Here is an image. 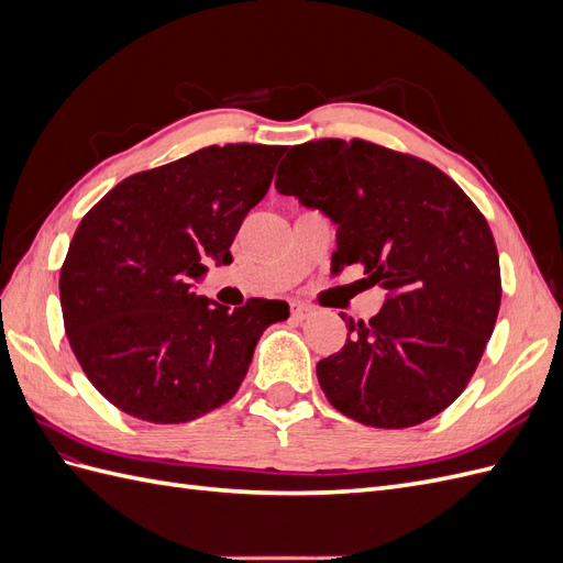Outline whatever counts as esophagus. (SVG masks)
<instances>
[{"instance_id":"1","label":"esophagus","mask_w":563,"mask_h":563,"mask_svg":"<svg viewBox=\"0 0 563 563\" xmlns=\"http://www.w3.org/2000/svg\"><path fill=\"white\" fill-rule=\"evenodd\" d=\"M291 317H294L296 321H305V319H310V317H312V308H310V305L294 302V305H291Z\"/></svg>"}]
</instances>
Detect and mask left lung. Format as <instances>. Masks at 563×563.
I'll use <instances>...</instances> for the list:
<instances>
[{"label": "left lung", "mask_w": 563, "mask_h": 563, "mask_svg": "<svg viewBox=\"0 0 563 563\" xmlns=\"http://www.w3.org/2000/svg\"><path fill=\"white\" fill-rule=\"evenodd\" d=\"M275 187L335 230L331 269L364 265L385 291L317 378L340 413L413 428L451 406L479 364L500 310V263L486 218L437 166L366 141L288 150Z\"/></svg>", "instance_id": "left-lung-1"}]
</instances>
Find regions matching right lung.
I'll return each mask as SVG.
<instances>
[{
    "label": "right lung",
    "instance_id": "1",
    "mask_svg": "<svg viewBox=\"0 0 563 563\" xmlns=\"http://www.w3.org/2000/svg\"><path fill=\"white\" fill-rule=\"evenodd\" d=\"M282 145L203 147L129 176L81 218L60 269L65 333L87 378L119 411L172 424L240 389L284 300L225 308L195 294L211 258L230 265L246 213L267 190Z\"/></svg>",
    "mask_w": 563,
    "mask_h": 563
}]
</instances>
